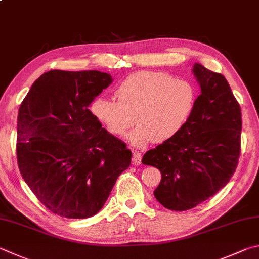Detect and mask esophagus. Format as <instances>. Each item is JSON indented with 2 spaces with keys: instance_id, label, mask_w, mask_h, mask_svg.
Returning a JSON list of instances; mask_svg holds the SVG:
<instances>
[{
  "instance_id": "34e87169",
  "label": "esophagus",
  "mask_w": 259,
  "mask_h": 259,
  "mask_svg": "<svg viewBox=\"0 0 259 259\" xmlns=\"http://www.w3.org/2000/svg\"><path fill=\"white\" fill-rule=\"evenodd\" d=\"M141 160H142V156H141V153L138 152V151H134V152H133V157H132V162H133V165H135V166H139L140 164H141Z\"/></svg>"
}]
</instances>
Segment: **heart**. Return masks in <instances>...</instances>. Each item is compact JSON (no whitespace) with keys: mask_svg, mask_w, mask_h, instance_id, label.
I'll use <instances>...</instances> for the list:
<instances>
[{"mask_svg":"<svg viewBox=\"0 0 259 259\" xmlns=\"http://www.w3.org/2000/svg\"><path fill=\"white\" fill-rule=\"evenodd\" d=\"M115 94L117 100L95 98L90 110L108 132L117 137L138 121V128L130 135L135 146L173 139L187 124L197 101L196 89L189 80L155 71L127 76Z\"/></svg>","mask_w":259,"mask_h":259,"instance_id":"obj_1","label":"heart"}]
</instances>
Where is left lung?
<instances>
[{
  "label": "left lung",
  "mask_w": 259,
  "mask_h": 259,
  "mask_svg": "<svg viewBox=\"0 0 259 259\" xmlns=\"http://www.w3.org/2000/svg\"><path fill=\"white\" fill-rule=\"evenodd\" d=\"M201 89L189 120L173 139L146 152L143 165L160 170L155 197L169 210L183 211L224 188L241 151V109L225 77L194 63Z\"/></svg>",
  "instance_id": "8db88e82"
}]
</instances>
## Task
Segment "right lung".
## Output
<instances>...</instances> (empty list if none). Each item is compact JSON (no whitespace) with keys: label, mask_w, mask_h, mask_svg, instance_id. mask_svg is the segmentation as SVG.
Listing matches in <instances>:
<instances>
[{"label":"right lung","mask_w":259,"mask_h":259,"mask_svg":"<svg viewBox=\"0 0 259 259\" xmlns=\"http://www.w3.org/2000/svg\"><path fill=\"white\" fill-rule=\"evenodd\" d=\"M111 81L98 70H50L20 104L18 167L35 197L58 216L97 214L131 165L132 152L89 109Z\"/></svg>","instance_id":"right-lung-1"}]
</instances>
